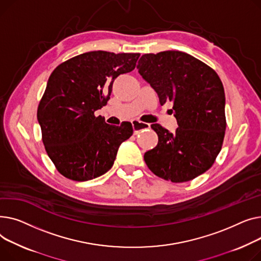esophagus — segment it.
I'll use <instances>...</instances> for the list:
<instances>
[{
  "mask_svg": "<svg viewBox=\"0 0 261 261\" xmlns=\"http://www.w3.org/2000/svg\"><path fill=\"white\" fill-rule=\"evenodd\" d=\"M132 124H133V128H134V134L135 135L140 134L141 132L146 130V129H148L150 127V125L148 123H144V122L138 121V120H134L132 122Z\"/></svg>",
  "mask_w": 261,
  "mask_h": 261,
  "instance_id": "esophagus-1",
  "label": "esophagus"
}]
</instances>
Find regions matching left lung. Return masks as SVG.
<instances>
[{"mask_svg": "<svg viewBox=\"0 0 261 261\" xmlns=\"http://www.w3.org/2000/svg\"><path fill=\"white\" fill-rule=\"evenodd\" d=\"M137 69L161 105L173 102L178 124L175 133L150 125L158 144L144 154L146 165L158 177L176 183L205 173L221 150L226 127L225 95L218 74L178 50L143 55Z\"/></svg>", "mask_w": 261, "mask_h": 261, "instance_id": "obj_1", "label": "left lung"}]
</instances>
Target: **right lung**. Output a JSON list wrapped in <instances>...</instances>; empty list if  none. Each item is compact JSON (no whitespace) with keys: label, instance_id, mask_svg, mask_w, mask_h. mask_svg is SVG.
<instances>
[{"label":"right lung","instance_id":"right-lung-1","mask_svg":"<svg viewBox=\"0 0 261 261\" xmlns=\"http://www.w3.org/2000/svg\"><path fill=\"white\" fill-rule=\"evenodd\" d=\"M139 57L89 51L65 61L50 74L37 118L47 155L64 177L87 181L112 168L133 125L107 124L95 111L107 103L116 78L134 70Z\"/></svg>","mask_w":261,"mask_h":261}]
</instances>
